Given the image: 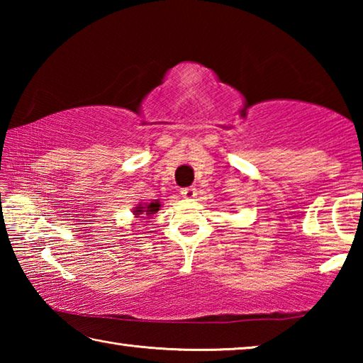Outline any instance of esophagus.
I'll return each instance as SVG.
<instances>
[{"instance_id": "34e87169", "label": "esophagus", "mask_w": 363, "mask_h": 363, "mask_svg": "<svg viewBox=\"0 0 363 363\" xmlns=\"http://www.w3.org/2000/svg\"><path fill=\"white\" fill-rule=\"evenodd\" d=\"M181 195L184 199H195L196 196V189L195 187H186L181 190Z\"/></svg>"}]
</instances>
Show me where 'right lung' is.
<instances>
[{
    "label": "right lung",
    "instance_id": "add662e5",
    "mask_svg": "<svg viewBox=\"0 0 363 363\" xmlns=\"http://www.w3.org/2000/svg\"><path fill=\"white\" fill-rule=\"evenodd\" d=\"M160 208H162V203L160 200H152L149 203H139L133 208V214L134 218H145V216H152L155 214Z\"/></svg>",
    "mask_w": 363,
    "mask_h": 363
}]
</instances>
